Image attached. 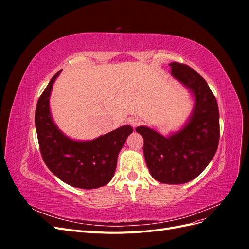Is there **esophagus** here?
I'll return each mask as SVG.
<instances>
[{"label":"esophagus","mask_w":249,"mask_h":249,"mask_svg":"<svg viewBox=\"0 0 249 249\" xmlns=\"http://www.w3.org/2000/svg\"><path fill=\"white\" fill-rule=\"evenodd\" d=\"M129 123H130V124L133 126V127H136V126H138L139 124H140V119L138 118V117H131L130 119H129Z\"/></svg>","instance_id":"34e87169"}]
</instances>
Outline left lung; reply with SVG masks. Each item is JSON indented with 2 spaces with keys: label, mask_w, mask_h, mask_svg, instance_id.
Returning a JSON list of instances; mask_svg holds the SVG:
<instances>
[{
  "label": "left lung",
  "mask_w": 249,
  "mask_h": 249,
  "mask_svg": "<svg viewBox=\"0 0 249 249\" xmlns=\"http://www.w3.org/2000/svg\"><path fill=\"white\" fill-rule=\"evenodd\" d=\"M172 76L190 88L195 107L190 122L164 137L146 126L136 132L144 140L143 154L152 177L163 184H184L198 177L213 159L219 143V110L206 80L187 64L172 62Z\"/></svg>",
  "instance_id": "left-lung-1"
}]
</instances>
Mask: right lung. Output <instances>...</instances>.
Listing matches in <instances>:
<instances>
[{
	"instance_id": "obj_1",
	"label": "right lung",
	"mask_w": 249,
	"mask_h": 249,
	"mask_svg": "<svg viewBox=\"0 0 249 249\" xmlns=\"http://www.w3.org/2000/svg\"><path fill=\"white\" fill-rule=\"evenodd\" d=\"M59 71L37 102L35 125L41 157L48 168L64 183L82 189L107 185L116 169L117 156L132 126L124 125L92 141H73L58 130L49 109V97Z\"/></svg>"
}]
</instances>
